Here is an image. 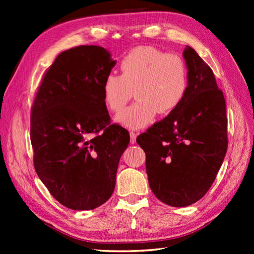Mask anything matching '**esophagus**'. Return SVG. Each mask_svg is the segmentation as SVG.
I'll list each match as a JSON object with an SVG mask.
<instances>
[{
  "instance_id": "34e87169",
  "label": "esophagus",
  "mask_w": 254,
  "mask_h": 254,
  "mask_svg": "<svg viewBox=\"0 0 254 254\" xmlns=\"http://www.w3.org/2000/svg\"><path fill=\"white\" fill-rule=\"evenodd\" d=\"M136 134L134 132H129V141L131 143H135L136 142Z\"/></svg>"
}]
</instances>
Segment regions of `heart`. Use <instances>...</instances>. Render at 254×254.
I'll list each match as a JSON object with an SVG mask.
<instances>
[{"instance_id": "1", "label": "heart", "mask_w": 254, "mask_h": 254, "mask_svg": "<svg viewBox=\"0 0 254 254\" xmlns=\"http://www.w3.org/2000/svg\"><path fill=\"white\" fill-rule=\"evenodd\" d=\"M120 75L108 73L102 84L104 103L119 113L131 98L135 102L117 116V121L129 128H142L156 114L168 115L182 102L188 86L184 59L154 47L132 49L120 63Z\"/></svg>"}]
</instances>
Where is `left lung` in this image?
Returning a JSON list of instances; mask_svg holds the SVG:
<instances>
[{
    "mask_svg": "<svg viewBox=\"0 0 254 254\" xmlns=\"http://www.w3.org/2000/svg\"><path fill=\"white\" fill-rule=\"evenodd\" d=\"M183 56L188 68L184 99L136 139L146 153L152 191L176 207L190 205L208 191L228 149L226 101L213 70L190 47Z\"/></svg>",
    "mask_w": 254,
    "mask_h": 254,
    "instance_id": "1",
    "label": "left lung"
}]
</instances>
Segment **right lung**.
<instances>
[{"mask_svg": "<svg viewBox=\"0 0 254 254\" xmlns=\"http://www.w3.org/2000/svg\"><path fill=\"white\" fill-rule=\"evenodd\" d=\"M116 62L98 46L64 51L43 74L31 110L34 167L50 193L88 211L111 198L127 129L111 117L102 84Z\"/></svg>", "mask_w": 254, "mask_h": 254, "instance_id": "1", "label": "right lung"}]
</instances>
